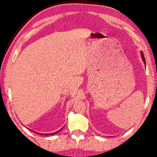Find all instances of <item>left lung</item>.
Returning a JSON list of instances; mask_svg holds the SVG:
<instances>
[{
    "label": "left lung",
    "mask_w": 157,
    "mask_h": 157,
    "mask_svg": "<svg viewBox=\"0 0 157 157\" xmlns=\"http://www.w3.org/2000/svg\"><path fill=\"white\" fill-rule=\"evenodd\" d=\"M141 56H142V59H143V61H144V63H146V61H145V59H144V53H141Z\"/></svg>",
    "instance_id": "8db88e82"
}]
</instances>
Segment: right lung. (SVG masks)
Returning a JSON list of instances; mask_svg holds the SVG:
<instances>
[{"instance_id": "right-lung-1", "label": "right lung", "mask_w": 157, "mask_h": 157, "mask_svg": "<svg viewBox=\"0 0 157 157\" xmlns=\"http://www.w3.org/2000/svg\"><path fill=\"white\" fill-rule=\"evenodd\" d=\"M59 131H61V130H59ZM59 131H58V132H59ZM57 132H55V133H53V134H56V133H57Z\"/></svg>"}]
</instances>
